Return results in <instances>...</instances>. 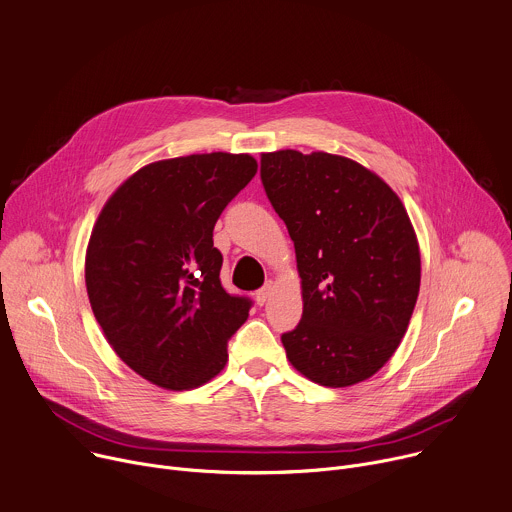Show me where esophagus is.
I'll list each match as a JSON object with an SVG mask.
<instances>
[{
  "instance_id": "obj_1",
  "label": "esophagus",
  "mask_w": 512,
  "mask_h": 512,
  "mask_svg": "<svg viewBox=\"0 0 512 512\" xmlns=\"http://www.w3.org/2000/svg\"><path fill=\"white\" fill-rule=\"evenodd\" d=\"M271 294H273V282H267L261 290L255 292V302H257L259 306H263V304L271 298Z\"/></svg>"
}]
</instances>
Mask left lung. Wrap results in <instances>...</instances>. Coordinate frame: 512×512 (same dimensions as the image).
Listing matches in <instances>:
<instances>
[{
    "instance_id": "8db88e82",
    "label": "left lung",
    "mask_w": 512,
    "mask_h": 512,
    "mask_svg": "<svg viewBox=\"0 0 512 512\" xmlns=\"http://www.w3.org/2000/svg\"><path fill=\"white\" fill-rule=\"evenodd\" d=\"M261 181L302 284V320L282 335L290 363L327 388L371 378L406 335L421 288L404 204L374 171L322 151L263 153Z\"/></svg>"
}]
</instances>
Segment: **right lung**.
<instances>
[{"label":"right lung","mask_w":512,"mask_h":512,"mask_svg":"<svg viewBox=\"0 0 512 512\" xmlns=\"http://www.w3.org/2000/svg\"><path fill=\"white\" fill-rule=\"evenodd\" d=\"M247 155L204 153L149 163L104 204L85 253L91 310L116 355L167 390L218 376L251 302L220 284L212 230L255 177Z\"/></svg>","instance_id":"obj_1"}]
</instances>
